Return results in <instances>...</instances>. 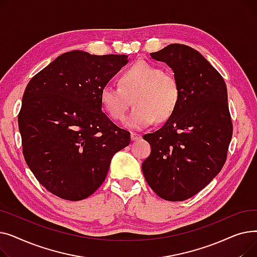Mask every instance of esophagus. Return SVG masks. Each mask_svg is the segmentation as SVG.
I'll return each instance as SVG.
<instances>
[{
	"instance_id": "1",
	"label": "esophagus",
	"mask_w": 257,
	"mask_h": 257,
	"mask_svg": "<svg viewBox=\"0 0 257 257\" xmlns=\"http://www.w3.org/2000/svg\"><path fill=\"white\" fill-rule=\"evenodd\" d=\"M142 139V136L139 133H136V132H131V141L132 142H137L139 140Z\"/></svg>"
}]
</instances>
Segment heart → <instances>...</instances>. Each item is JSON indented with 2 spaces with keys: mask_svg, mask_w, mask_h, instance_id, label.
I'll list each match as a JSON object with an SVG mask.
<instances>
[{
  "mask_svg": "<svg viewBox=\"0 0 257 257\" xmlns=\"http://www.w3.org/2000/svg\"><path fill=\"white\" fill-rule=\"evenodd\" d=\"M180 89L176 78L157 64L140 60L119 76L118 86L106 84L100 101L106 113L114 120H123L129 107L136 104L125 126L142 130L155 119L163 121L176 109Z\"/></svg>",
  "mask_w": 257,
  "mask_h": 257,
  "instance_id": "b5f03b06",
  "label": "heart"
}]
</instances>
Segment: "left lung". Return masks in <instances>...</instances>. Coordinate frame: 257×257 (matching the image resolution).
Returning <instances> with one entry per match:
<instances>
[{"mask_svg":"<svg viewBox=\"0 0 257 257\" xmlns=\"http://www.w3.org/2000/svg\"><path fill=\"white\" fill-rule=\"evenodd\" d=\"M150 55L171 67L180 98L166 124L144 136L151 154L142 170L157 196L184 201L203 190L226 161L232 137L227 87L220 73L191 47L172 44Z\"/></svg>","mask_w":257,"mask_h":257,"instance_id":"left-lung-1","label":"left lung"}]
</instances>
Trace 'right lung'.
Here are the masks:
<instances>
[{"instance_id":"right-lung-1","label":"right lung","mask_w":257,"mask_h":257,"mask_svg":"<svg viewBox=\"0 0 257 257\" xmlns=\"http://www.w3.org/2000/svg\"><path fill=\"white\" fill-rule=\"evenodd\" d=\"M127 55L71 51L27 85L19 114L23 153L39 183L55 196L83 200L104 182L130 133L103 112L100 92Z\"/></svg>"}]
</instances>
